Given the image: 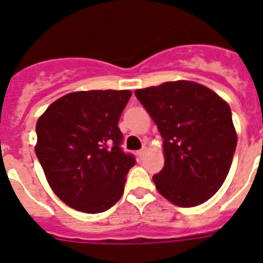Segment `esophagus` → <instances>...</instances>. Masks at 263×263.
Here are the masks:
<instances>
[{"mask_svg":"<svg viewBox=\"0 0 263 263\" xmlns=\"http://www.w3.org/2000/svg\"><path fill=\"white\" fill-rule=\"evenodd\" d=\"M146 153H147V147H146V146H143V147L141 148L138 153H137V155L139 157V159H142V158L146 155Z\"/></svg>","mask_w":263,"mask_h":263,"instance_id":"34e87169","label":"esophagus"}]
</instances>
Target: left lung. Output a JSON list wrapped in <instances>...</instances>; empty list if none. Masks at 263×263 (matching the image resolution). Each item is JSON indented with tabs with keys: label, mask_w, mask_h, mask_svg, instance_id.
<instances>
[{
	"label": "left lung",
	"mask_w": 263,
	"mask_h": 263,
	"mask_svg": "<svg viewBox=\"0 0 263 263\" xmlns=\"http://www.w3.org/2000/svg\"><path fill=\"white\" fill-rule=\"evenodd\" d=\"M163 138L164 166L153 176L158 192L178 206L212 197L227 178L237 145L229 105L194 81L137 89Z\"/></svg>",
	"instance_id": "left-lung-1"
}]
</instances>
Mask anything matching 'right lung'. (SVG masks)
I'll list each match as a JSON object with an SVG mask.
<instances>
[{
	"label": "right lung",
	"mask_w": 263,
	"mask_h": 263,
	"mask_svg": "<svg viewBox=\"0 0 263 263\" xmlns=\"http://www.w3.org/2000/svg\"><path fill=\"white\" fill-rule=\"evenodd\" d=\"M130 96V90L72 92L36 122V157L52 191L73 210L105 212L124 194L136 158L121 148L118 120Z\"/></svg>",
	"instance_id": "obj_1"
}]
</instances>
